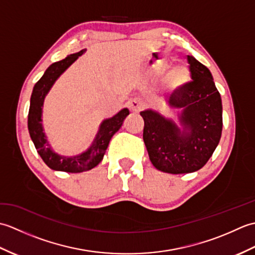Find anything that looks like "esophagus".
<instances>
[{
    "label": "esophagus",
    "instance_id": "esophagus-1",
    "mask_svg": "<svg viewBox=\"0 0 255 255\" xmlns=\"http://www.w3.org/2000/svg\"><path fill=\"white\" fill-rule=\"evenodd\" d=\"M128 107L131 112L139 113L143 108V104L139 99H133V100H130L128 102Z\"/></svg>",
    "mask_w": 255,
    "mask_h": 255
}]
</instances>
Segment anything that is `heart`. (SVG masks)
<instances>
[{
    "label": "heart",
    "mask_w": 255,
    "mask_h": 255,
    "mask_svg": "<svg viewBox=\"0 0 255 255\" xmlns=\"http://www.w3.org/2000/svg\"><path fill=\"white\" fill-rule=\"evenodd\" d=\"M191 79V72L184 64H175L170 68L162 81V88L170 94H176L187 84Z\"/></svg>",
    "instance_id": "heart-1"
}]
</instances>
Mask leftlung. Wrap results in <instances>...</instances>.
I'll return each instance as SVG.
<instances>
[{"label":"left lung","instance_id":"1","mask_svg":"<svg viewBox=\"0 0 255 255\" xmlns=\"http://www.w3.org/2000/svg\"><path fill=\"white\" fill-rule=\"evenodd\" d=\"M187 61L193 81L167 101V107L177 111L181 127L156 111L140 113L150 161L155 169L170 174L202 169L223 131V104L213 75L193 56H187Z\"/></svg>","mask_w":255,"mask_h":255}]
</instances>
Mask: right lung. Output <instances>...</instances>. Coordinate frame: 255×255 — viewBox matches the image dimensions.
<instances>
[{"label": "right lung", "instance_id": "right-lung-1", "mask_svg": "<svg viewBox=\"0 0 255 255\" xmlns=\"http://www.w3.org/2000/svg\"><path fill=\"white\" fill-rule=\"evenodd\" d=\"M84 52L85 49L70 55L61 61L52 63L32 89L28 112V131L37 152L45 163L55 171L80 173L95 167L103 160L112 137L119 130L125 118L129 115L128 108H123L115 116L104 119L100 125L99 131L90 148L78 155H61L52 149L42 126V107H44L45 97L49 93L58 78Z\"/></svg>", "mask_w": 255, "mask_h": 255}]
</instances>
